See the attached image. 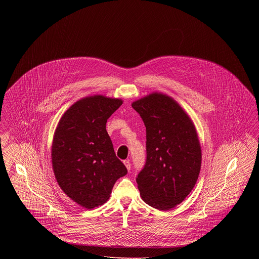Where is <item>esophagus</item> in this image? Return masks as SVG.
Wrapping results in <instances>:
<instances>
[{
  "label": "esophagus",
  "instance_id": "esophagus-1",
  "mask_svg": "<svg viewBox=\"0 0 259 259\" xmlns=\"http://www.w3.org/2000/svg\"><path fill=\"white\" fill-rule=\"evenodd\" d=\"M123 163L124 165H125V167L127 168V170H128V171H130V170H131V163H130V161L124 160Z\"/></svg>",
  "mask_w": 259,
  "mask_h": 259
}]
</instances>
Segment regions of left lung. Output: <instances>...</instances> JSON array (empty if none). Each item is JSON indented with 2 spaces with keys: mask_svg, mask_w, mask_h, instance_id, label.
I'll return each mask as SVG.
<instances>
[{
  "mask_svg": "<svg viewBox=\"0 0 259 259\" xmlns=\"http://www.w3.org/2000/svg\"><path fill=\"white\" fill-rule=\"evenodd\" d=\"M147 130V161L136 182L154 209H171L191 192L202 152L191 118L170 96L153 92L132 103Z\"/></svg>",
  "mask_w": 259,
  "mask_h": 259,
  "instance_id": "1",
  "label": "left lung"
}]
</instances>
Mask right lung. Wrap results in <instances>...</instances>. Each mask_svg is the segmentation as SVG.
<instances>
[{
	"instance_id": "obj_1",
	"label": "right lung",
	"mask_w": 259,
	"mask_h": 259,
	"mask_svg": "<svg viewBox=\"0 0 259 259\" xmlns=\"http://www.w3.org/2000/svg\"><path fill=\"white\" fill-rule=\"evenodd\" d=\"M121 99L94 95L80 99L62 115L55 130L51 159L64 193L79 206L94 209L108 201L127 169L114 152L107 120Z\"/></svg>"
}]
</instances>
